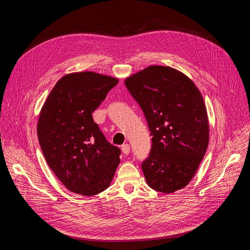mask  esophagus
Returning <instances> with one entry per match:
<instances>
[{
  "label": "esophagus",
  "mask_w": 250,
  "mask_h": 250,
  "mask_svg": "<svg viewBox=\"0 0 250 250\" xmlns=\"http://www.w3.org/2000/svg\"><path fill=\"white\" fill-rule=\"evenodd\" d=\"M122 150H123V152H124L125 155H127V154L129 153V151H130V146H129V145H127V144L124 145V146H122Z\"/></svg>",
  "instance_id": "1"
}]
</instances>
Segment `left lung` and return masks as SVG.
<instances>
[{
    "label": "left lung",
    "mask_w": 250,
    "mask_h": 250,
    "mask_svg": "<svg viewBox=\"0 0 250 250\" xmlns=\"http://www.w3.org/2000/svg\"><path fill=\"white\" fill-rule=\"evenodd\" d=\"M139 104L151 138L141 169L148 186L165 194L185 187L208 147L206 106L195 84L166 66H149L125 80Z\"/></svg>",
    "instance_id": "obj_1"
}]
</instances>
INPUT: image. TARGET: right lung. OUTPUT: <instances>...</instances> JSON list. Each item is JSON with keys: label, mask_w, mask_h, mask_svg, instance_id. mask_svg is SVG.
I'll use <instances>...</instances> for the list:
<instances>
[{"label": "right lung", "mask_w": 250, "mask_h": 250, "mask_svg": "<svg viewBox=\"0 0 250 250\" xmlns=\"http://www.w3.org/2000/svg\"><path fill=\"white\" fill-rule=\"evenodd\" d=\"M119 80L94 72L62 77L46 99L38 125L45 160L71 192L93 196L108 188L121 149L105 139L92 114Z\"/></svg>", "instance_id": "obj_1"}]
</instances>
